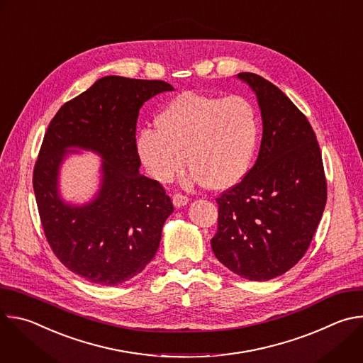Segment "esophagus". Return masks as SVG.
Masks as SVG:
<instances>
[{
    "label": "esophagus",
    "instance_id": "esophagus-1",
    "mask_svg": "<svg viewBox=\"0 0 363 363\" xmlns=\"http://www.w3.org/2000/svg\"><path fill=\"white\" fill-rule=\"evenodd\" d=\"M172 202H174L175 206H184V205H186L189 202V198L186 195L181 194V192H177L172 196Z\"/></svg>",
    "mask_w": 363,
    "mask_h": 363
}]
</instances>
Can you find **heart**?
<instances>
[{
	"mask_svg": "<svg viewBox=\"0 0 363 363\" xmlns=\"http://www.w3.org/2000/svg\"><path fill=\"white\" fill-rule=\"evenodd\" d=\"M158 130L136 140L139 158L157 181H171L185 165L191 179L214 191L237 185L248 172L260 136V118L242 96L184 91L157 118Z\"/></svg>",
	"mask_w": 363,
	"mask_h": 363,
	"instance_id": "obj_1",
	"label": "heart"
}]
</instances>
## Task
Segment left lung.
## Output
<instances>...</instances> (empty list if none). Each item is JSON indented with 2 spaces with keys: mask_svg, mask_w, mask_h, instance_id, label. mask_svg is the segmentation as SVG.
<instances>
[{
  "mask_svg": "<svg viewBox=\"0 0 363 363\" xmlns=\"http://www.w3.org/2000/svg\"><path fill=\"white\" fill-rule=\"evenodd\" d=\"M255 91L263 139L254 167L218 198L211 247L235 274L266 281L296 266L320 223L328 185L316 133L272 82L240 73Z\"/></svg>",
  "mask_w": 363,
  "mask_h": 363,
  "instance_id": "8db88e82",
  "label": "left lung"
}]
</instances>
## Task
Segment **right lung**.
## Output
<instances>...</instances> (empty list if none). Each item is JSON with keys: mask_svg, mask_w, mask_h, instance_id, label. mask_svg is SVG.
Listing matches in <instances>:
<instances>
[{"mask_svg": "<svg viewBox=\"0 0 363 363\" xmlns=\"http://www.w3.org/2000/svg\"><path fill=\"white\" fill-rule=\"evenodd\" d=\"M174 87L164 80L99 79L51 119L33 171L44 235L60 263L90 283L118 286L157 254L174 205L158 181L139 174L136 121L143 103ZM70 145L99 151L104 184L98 198L70 207L57 194V174Z\"/></svg>", "mask_w": 363, "mask_h": 363, "instance_id": "1", "label": "right lung"}]
</instances>
